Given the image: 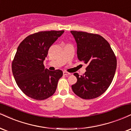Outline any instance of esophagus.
<instances>
[{
	"label": "esophagus",
	"instance_id": "obj_1",
	"mask_svg": "<svg viewBox=\"0 0 131 131\" xmlns=\"http://www.w3.org/2000/svg\"><path fill=\"white\" fill-rule=\"evenodd\" d=\"M63 74L64 75H70V73H69V72H68L67 71H63Z\"/></svg>",
	"mask_w": 131,
	"mask_h": 131
}]
</instances>
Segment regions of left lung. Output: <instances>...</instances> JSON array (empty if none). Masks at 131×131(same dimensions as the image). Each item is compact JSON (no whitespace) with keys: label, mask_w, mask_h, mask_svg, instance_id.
Here are the masks:
<instances>
[{"label":"left lung","mask_w":131,"mask_h":131,"mask_svg":"<svg viewBox=\"0 0 131 131\" xmlns=\"http://www.w3.org/2000/svg\"><path fill=\"white\" fill-rule=\"evenodd\" d=\"M77 44L79 61L87 64L81 76L74 75L77 82L72 85L74 93L85 100L96 98L111 84L116 69V59L109 43L101 36L84 31H71Z\"/></svg>","instance_id":"left-lung-1"}]
</instances>
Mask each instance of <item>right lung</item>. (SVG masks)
<instances>
[{
	"label": "right lung",
	"instance_id": "obj_1",
	"mask_svg": "<svg viewBox=\"0 0 131 131\" xmlns=\"http://www.w3.org/2000/svg\"><path fill=\"white\" fill-rule=\"evenodd\" d=\"M63 33L51 30L30 35L17 49L12 63L13 74L19 89L31 98L44 100L56 92L62 71L48 70L43 62L49 49Z\"/></svg>",
	"mask_w": 131,
	"mask_h": 131
}]
</instances>
